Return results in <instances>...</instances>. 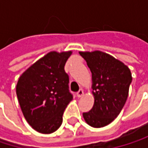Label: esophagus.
<instances>
[{
    "label": "esophagus",
    "mask_w": 148,
    "mask_h": 148,
    "mask_svg": "<svg viewBox=\"0 0 148 148\" xmlns=\"http://www.w3.org/2000/svg\"><path fill=\"white\" fill-rule=\"evenodd\" d=\"M83 94H84V92H83V90H82V89H79V90L77 92V93H76V95H77V97H78V98L82 97V96H83Z\"/></svg>",
    "instance_id": "esophagus-1"
}]
</instances>
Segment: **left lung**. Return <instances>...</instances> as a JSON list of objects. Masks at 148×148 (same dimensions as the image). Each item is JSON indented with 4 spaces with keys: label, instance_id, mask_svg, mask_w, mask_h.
<instances>
[{
    "label": "left lung",
    "instance_id": "1",
    "mask_svg": "<svg viewBox=\"0 0 148 148\" xmlns=\"http://www.w3.org/2000/svg\"><path fill=\"white\" fill-rule=\"evenodd\" d=\"M92 72L94 104L83 113L86 123L102 128L116 118L126 103L132 75L119 60L102 51L79 52Z\"/></svg>",
    "mask_w": 148,
    "mask_h": 148
}]
</instances>
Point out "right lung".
<instances>
[{
	"label": "right lung",
	"instance_id": "add662e5",
	"mask_svg": "<svg viewBox=\"0 0 148 148\" xmlns=\"http://www.w3.org/2000/svg\"><path fill=\"white\" fill-rule=\"evenodd\" d=\"M72 51H51L19 77L16 93L23 115L36 131L51 134L59 129L73 94L64 70Z\"/></svg>",
	"mask_w": 148,
	"mask_h": 148
}]
</instances>
